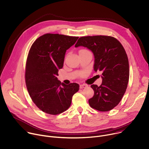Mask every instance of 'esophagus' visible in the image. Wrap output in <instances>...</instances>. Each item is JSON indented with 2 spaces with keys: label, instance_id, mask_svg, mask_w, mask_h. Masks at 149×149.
<instances>
[{
  "label": "esophagus",
  "instance_id": "obj_1",
  "mask_svg": "<svg viewBox=\"0 0 149 149\" xmlns=\"http://www.w3.org/2000/svg\"><path fill=\"white\" fill-rule=\"evenodd\" d=\"M86 87H87V85H86V84H80V88H86Z\"/></svg>",
  "mask_w": 149,
  "mask_h": 149
}]
</instances>
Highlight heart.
I'll list each match as a JSON object with an SVG mask.
<instances>
[{
    "instance_id": "b5f03b06",
    "label": "heart",
    "mask_w": 149,
    "mask_h": 149,
    "mask_svg": "<svg viewBox=\"0 0 149 149\" xmlns=\"http://www.w3.org/2000/svg\"><path fill=\"white\" fill-rule=\"evenodd\" d=\"M83 51H88V50H87L86 49H81L80 50V52H83Z\"/></svg>"
}]
</instances>
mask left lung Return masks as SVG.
Instances as JSON below:
<instances>
[{"label": "left lung", "instance_id": "left-lung-1", "mask_svg": "<svg viewBox=\"0 0 149 149\" xmlns=\"http://www.w3.org/2000/svg\"><path fill=\"white\" fill-rule=\"evenodd\" d=\"M90 49L95 56L94 70L101 71L102 83L91 85L94 96L88 100L91 107L107 111L121 101L129 79V65L126 51L117 39L109 36H83L75 47Z\"/></svg>", "mask_w": 149, "mask_h": 149}]
</instances>
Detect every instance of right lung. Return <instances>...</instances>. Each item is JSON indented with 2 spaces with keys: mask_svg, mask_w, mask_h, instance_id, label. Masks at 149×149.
<instances>
[{
  "mask_svg": "<svg viewBox=\"0 0 149 149\" xmlns=\"http://www.w3.org/2000/svg\"><path fill=\"white\" fill-rule=\"evenodd\" d=\"M78 38L46 33L38 38L29 50L25 68L26 87L33 103L45 113L56 115L64 112L79 91L77 83L65 84L57 78L66 50Z\"/></svg>",
  "mask_w": 149,
  "mask_h": 149,
  "instance_id": "obj_1",
  "label": "right lung"
}]
</instances>
